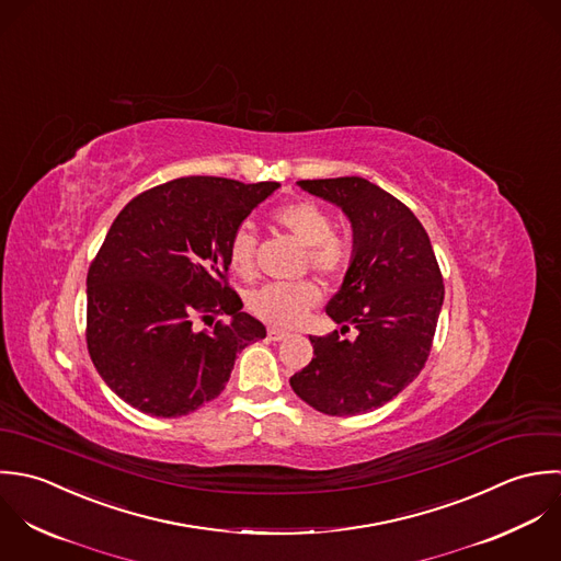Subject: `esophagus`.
Masks as SVG:
<instances>
[{
	"mask_svg": "<svg viewBox=\"0 0 561 561\" xmlns=\"http://www.w3.org/2000/svg\"><path fill=\"white\" fill-rule=\"evenodd\" d=\"M267 337H270L272 342H280V340H285V337H287V331H280V329L270 327V329H267Z\"/></svg>",
	"mask_w": 561,
	"mask_h": 561,
	"instance_id": "34e87169",
	"label": "esophagus"
}]
</instances>
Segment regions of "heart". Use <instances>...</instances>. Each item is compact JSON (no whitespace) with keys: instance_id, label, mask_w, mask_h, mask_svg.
<instances>
[{"instance_id":"heart-1","label":"heart","mask_w":561,"mask_h":561,"mask_svg":"<svg viewBox=\"0 0 561 561\" xmlns=\"http://www.w3.org/2000/svg\"><path fill=\"white\" fill-rule=\"evenodd\" d=\"M272 219L296 241L307 245V263L327 276L342 274L353 261V241L333 230V215L318 202L300 199L283 204ZM256 237L248 226H239L228 243V265L241 278L254 276ZM322 291L313 280L270 283L248 296L250 311L274 327L298 324L318 302Z\"/></svg>"}]
</instances>
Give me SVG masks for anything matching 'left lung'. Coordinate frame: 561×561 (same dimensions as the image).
<instances>
[{
    "instance_id": "obj_1",
    "label": "left lung",
    "mask_w": 561,
    "mask_h": 561,
    "mask_svg": "<svg viewBox=\"0 0 561 561\" xmlns=\"http://www.w3.org/2000/svg\"><path fill=\"white\" fill-rule=\"evenodd\" d=\"M298 187L337 204L353 224V261L327 313L358 337L311 335L313 359L289 382L327 415L368 413L424 368L444 302L442 272L420 219L385 188L359 176Z\"/></svg>"
}]
</instances>
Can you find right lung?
I'll return each instance as SVG.
<instances>
[{"label":"right lung","mask_w":561,"mask_h":561,"mask_svg":"<svg viewBox=\"0 0 561 561\" xmlns=\"http://www.w3.org/2000/svg\"><path fill=\"white\" fill-rule=\"evenodd\" d=\"M278 187L187 176L122 208L87 274V348L124 402L187 415L217 398L237 355L265 337L228 285V243ZM221 314L229 320L215 323Z\"/></svg>","instance_id":"1"}]
</instances>
